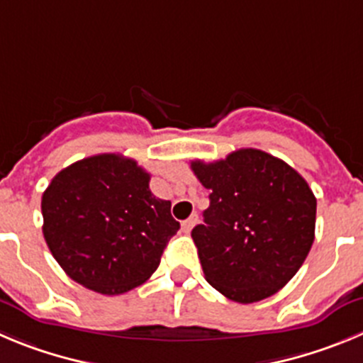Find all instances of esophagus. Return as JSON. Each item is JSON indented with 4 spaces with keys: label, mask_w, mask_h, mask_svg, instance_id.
Returning <instances> with one entry per match:
<instances>
[{
    "label": "esophagus",
    "mask_w": 363,
    "mask_h": 363,
    "mask_svg": "<svg viewBox=\"0 0 363 363\" xmlns=\"http://www.w3.org/2000/svg\"><path fill=\"white\" fill-rule=\"evenodd\" d=\"M197 222H199V216L191 215L188 220H184V222H182V231L189 233L193 228H195V223H197Z\"/></svg>",
    "instance_id": "1"
}]
</instances>
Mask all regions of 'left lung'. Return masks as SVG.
Returning a JSON list of instances; mask_svg holds the SVG:
<instances>
[{
  "label": "left lung",
  "mask_w": 363,
  "mask_h": 363,
  "mask_svg": "<svg viewBox=\"0 0 363 363\" xmlns=\"http://www.w3.org/2000/svg\"><path fill=\"white\" fill-rule=\"evenodd\" d=\"M191 170L211 189L204 223L191 231L206 281L242 304L279 292L315 238L317 199L308 182L256 148L215 162L197 159Z\"/></svg>",
  "instance_id": "1"
}]
</instances>
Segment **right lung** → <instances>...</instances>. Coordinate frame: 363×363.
<instances>
[{
  "label": "right lung",
  "instance_id": "add662e5",
  "mask_svg": "<svg viewBox=\"0 0 363 363\" xmlns=\"http://www.w3.org/2000/svg\"><path fill=\"white\" fill-rule=\"evenodd\" d=\"M134 159L98 154L60 170L43 193V235L64 272L86 289L118 296L140 286L181 223L148 188Z\"/></svg>",
  "mask_w": 363,
  "mask_h": 363
}]
</instances>
